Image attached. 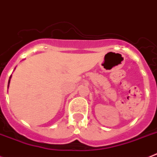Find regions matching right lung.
I'll list each match as a JSON object with an SVG mask.
<instances>
[{
	"instance_id": "obj_1",
	"label": "right lung",
	"mask_w": 157,
	"mask_h": 157,
	"mask_svg": "<svg viewBox=\"0 0 157 157\" xmlns=\"http://www.w3.org/2000/svg\"><path fill=\"white\" fill-rule=\"evenodd\" d=\"M11 78V77H10ZM9 82H10V79H9Z\"/></svg>"
}]
</instances>
